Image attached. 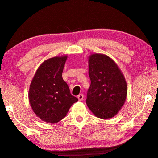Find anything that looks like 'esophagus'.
I'll return each mask as SVG.
<instances>
[{
	"mask_svg": "<svg viewBox=\"0 0 158 158\" xmlns=\"http://www.w3.org/2000/svg\"><path fill=\"white\" fill-rule=\"evenodd\" d=\"M77 98L79 99V101L83 100V98H84V95H83V94H79L78 96H77Z\"/></svg>",
	"mask_w": 158,
	"mask_h": 158,
	"instance_id": "34e87169",
	"label": "esophagus"
}]
</instances>
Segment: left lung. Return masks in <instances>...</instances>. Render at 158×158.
I'll return each mask as SVG.
<instances>
[{
    "mask_svg": "<svg viewBox=\"0 0 158 158\" xmlns=\"http://www.w3.org/2000/svg\"><path fill=\"white\" fill-rule=\"evenodd\" d=\"M89 74L91 83L87 92V106L98 118H111L126 99L127 84L123 74L111 58L100 53L90 56Z\"/></svg>",
    "mask_w": 158,
    "mask_h": 158,
    "instance_id": "left-lung-1",
    "label": "left lung"
}]
</instances>
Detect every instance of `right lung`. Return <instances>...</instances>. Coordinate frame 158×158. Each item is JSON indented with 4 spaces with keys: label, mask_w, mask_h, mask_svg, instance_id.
I'll return each mask as SVG.
<instances>
[{
    "label": "right lung",
    "mask_w": 158,
    "mask_h": 158,
    "mask_svg": "<svg viewBox=\"0 0 158 158\" xmlns=\"http://www.w3.org/2000/svg\"><path fill=\"white\" fill-rule=\"evenodd\" d=\"M67 56L45 60L37 69L32 80L28 98L37 116L51 123L65 117L73 104L78 101L72 95L62 73Z\"/></svg>",
    "instance_id": "1"
}]
</instances>
